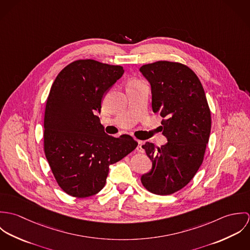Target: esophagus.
Returning <instances> with one entry per match:
<instances>
[{
	"instance_id": "esophagus-1",
	"label": "esophagus",
	"mask_w": 250,
	"mask_h": 250,
	"mask_svg": "<svg viewBox=\"0 0 250 250\" xmlns=\"http://www.w3.org/2000/svg\"><path fill=\"white\" fill-rule=\"evenodd\" d=\"M143 143L142 141H138V146H137V150L139 152H143Z\"/></svg>"
}]
</instances>
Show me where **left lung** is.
I'll return each instance as SVG.
<instances>
[{
  "label": "left lung",
  "mask_w": 250,
  "mask_h": 250,
  "mask_svg": "<svg viewBox=\"0 0 250 250\" xmlns=\"http://www.w3.org/2000/svg\"><path fill=\"white\" fill-rule=\"evenodd\" d=\"M140 70L151 84L152 108L163 117V135L167 139L161 147L143 144L152 168L141 181L148 191L168 195L186 187L202 165L211 110L201 82L188 66L159 61Z\"/></svg>",
  "instance_id": "obj_1"
}]
</instances>
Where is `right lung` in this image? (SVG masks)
Returning a JSON list of instances; mask_svg holds the SVG:
<instances>
[{
  "instance_id": "add662e5",
  "label": "right lung",
  "mask_w": 250,
  "mask_h": 250,
  "mask_svg": "<svg viewBox=\"0 0 250 250\" xmlns=\"http://www.w3.org/2000/svg\"><path fill=\"white\" fill-rule=\"evenodd\" d=\"M123 73L120 65L78 60L60 72L51 86L44 114V152L58 185L71 196L98 193L108 167L138 146L129 135H107L96 115L104 93Z\"/></svg>"
}]
</instances>
